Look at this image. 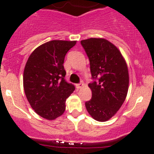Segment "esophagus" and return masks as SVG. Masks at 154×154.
I'll return each instance as SVG.
<instances>
[{
    "mask_svg": "<svg viewBox=\"0 0 154 154\" xmlns=\"http://www.w3.org/2000/svg\"><path fill=\"white\" fill-rule=\"evenodd\" d=\"M83 86V83H77L76 84V88H80Z\"/></svg>",
    "mask_w": 154,
    "mask_h": 154,
    "instance_id": "1",
    "label": "esophagus"
}]
</instances>
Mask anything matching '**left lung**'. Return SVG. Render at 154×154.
I'll list each match as a JSON object with an SVG mask.
<instances>
[{
	"mask_svg": "<svg viewBox=\"0 0 154 154\" xmlns=\"http://www.w3.org/2000/svg\"><path fill=\"white\" fill-rule=\"evenodd\" d=\"M90 62L93 81L88 84L91 98L85 103L90 116L98 122L111 119L127 97L129 74L127 64L116 46L104 38L80 42Z\"/></svg>",
	"mask_w": 154,
	"mask_h": 154,
	"instance_id": "obj_1",
	"label": "left lung"
}]
</instances>
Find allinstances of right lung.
<instances>
[{
    "instance_id": "obj_1",
    "label": "right lung",
    "mask_w": 154,
    "mask_h": 154,
    "mask_svg": "<svg viewBox=\"0 0 154 154\" xmlns=\"http://www.w3.org/2000/svg\"><path fill=\"white\" fill-rule=\"evenodd\" d=\"M76 41L53 40L33 51L26 63L23 83L26 97L34 111L54 120L66 110V99L75 87L65 79L63 63Z\"/></svg>"
}]
</instances>
